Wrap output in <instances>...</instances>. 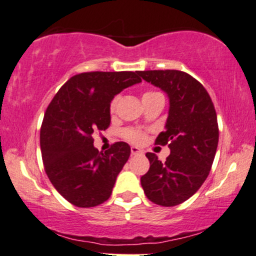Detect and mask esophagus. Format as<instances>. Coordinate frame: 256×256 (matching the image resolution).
Instances as JSON below:
<instances>
[{"mask_svg": "<svg viewBox=\"0 0 256 256\" xmlns=\"http://www.w3.org/2000/svg\"><path fill=\"white\" fill-rule=\"evenodd\" d=\"M131 154H132V155H140L142 150L137 146H131Z\"/></svg>", "mask_w": 256, "mask_h": 256, "instance_id": "esophagus-1", "label": "esophagus"}]
</instances>
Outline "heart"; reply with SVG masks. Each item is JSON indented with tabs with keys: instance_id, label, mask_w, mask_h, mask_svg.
I'll return each instance as SVG.
<instances>
[{
	"instance_id": "obj_1",
	"label": "heart",
	"mask_w": 256,
	"mask_h": 256,
	"mask_svg": "<svg viewBox=\"0 0 256 256\" xmlns=\"http://www.w3.org/2000/svg\"><path fill=\"white\" fill-rule=\"evenodd\" d=\"M160 95H162V94L158 93V92H146V93H144L143 96H142V100L160 96ZM118 100H119V98L116 96V98H113L112 101H110V112H114L116 104H118ZM122 134H124V137L126 138V140L132 142V143H140V142H143V140H144V132H142L140 130H137V128H128V130H125L124 132H122Z\"/></svg>"
}]
</instances>
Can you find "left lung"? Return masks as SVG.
I'll return each instance as SVG.
<instances>
[{
	"mask_svg": "<svg viewBox=\"0 0 256 256\" xmlns=\"http://www.w3.org/2000/svg\"><path fill=\"white\" fill-rule=\"evenodd\" d=\"M140 75L168 95L166 131L156 144L170 149L166 162L146 152L150 168L140 184L150 202L175 206L194 194L210 173L220 136L216 110L202 83L187 72L148 70Z\"/></svg>",
	"mask_w": 256,
	"mask_h": 256,
	"instance_id": "left-lung-1",
	"label": "left lung"
}]
</instances>
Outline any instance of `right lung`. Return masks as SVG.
<instances>
[{
    "mask_svg": "<svg viewBox=\"0 0 256 256\" xmlns=\"http://www.w3.org/2000/svg\"><path fill=\"white\" fill-rule=\"evenodd\" d=\"M140 72H92L72 76L54 95L40 128L45 172L57 192L78 208H93L112 194L130 146L107 152L93 146L94 131L110 124V104L122 89L142 82Z\"/></svg>",
    "mask_w": 256,
    "mask_h": 256,
    "instance_id": "add662e5",
    "label": "right lung"
}]
</instances>
